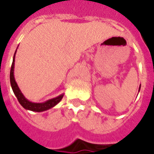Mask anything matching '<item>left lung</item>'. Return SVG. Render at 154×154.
I'll return each mask as SVG.
<instances>
[{"instance_id":"1","label":"left lung","mask_w":154,"mask_h":154,"mask_svg":"<svg viewBox=\"0 0 154 154\" xmlns=\"http://www.w3.org/2000/svg\"><path fill=\"white\" fill-rule=\"evenodd\" d=\"M139 90H140V87H139Z\"/></svg>"}]
</instances>
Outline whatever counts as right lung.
<instances>
[{"label": "right lung", "instance_id": "1", "mask_svg": "<svg viewBox=\"0 0 154 154\" xmlns=\"http://www.w3.org/2000/svg\"><path fill=\"white\" fill-rule=\"evenodd\" d=\"M16 50H15L14 57H13V63H12L11 68V73H10V81H11V88L12 90H13V92L15 95V97H17L20 104L25 108V110L35 111V112L45 111V110H49L51 108L55 106L63 99L64 94H61L58 97L53 98V99H50V100H48L46 101H44V102H42V103H35V102L29 101L23 95L20 89L19 88L18 85H17L16 82H15V77H14V67H15V54H16Z\"/></svg>", "mask_w": 154, "mask_h": 154}]
</instances>
